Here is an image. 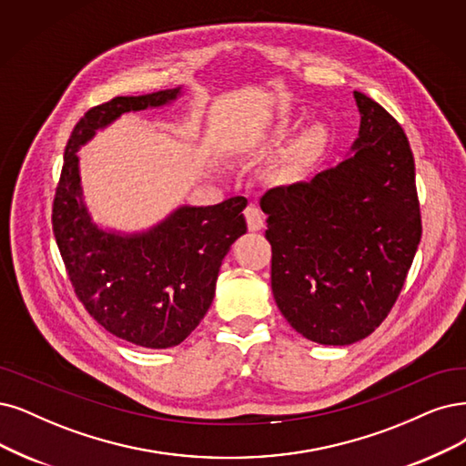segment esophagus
Masks as SVG:
<instances>
[{
  "label": "esophagus",
  "instance_id": "esophagus-1",
  "mask_svg": "<svg viewBox=\"0 0 466 466\" xmlns=\"http://www.w3.org/2000/svg\"><path fill=\"white\" fill-rule=\"evenodd\" d=\"M244 215H246V220H248V228H249L251 232H257V230L263 228L265 217H263V213H261L259 209H257L255 205H248Z\"/></svg>",
  "mask_w": 466,
  "mask_h": 466
}]
</instances>
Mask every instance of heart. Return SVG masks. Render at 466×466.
I'll list each match as a JSON object with an SVG mask.
<instances>
[{
	"instance_id": "heart-1",
	"label": "heart",
	"mask_w": 466,
	"mask_h": 466,
	"mask_svg": "<svg viewBox=\"0 0 466 466\" xmlns=\"http://www.w3.org/2000/svg\"><path fill=\"white\" fill-rule=\"evenodd\" d=\"M326 142V130L324 127L320 125H315V127H309L298 142V155L303 159L307 157H313V155L319 153V149L324 146Z\"/></svg>"
}]
</instances>
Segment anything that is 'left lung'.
I'll return each mask as SVG.
<instances>
[{"label":"left lung","instance_id":"1","mask_svg":"<svg viewBox=\"0 0 466 466\" xmlns=\"http://www.w3.org/2000/svg\"><path fill=\"white\" fill-rule=\"evenodd\" d=\"M353 96V155L261 198L272 296L291 329L322 346H350L382 324L422 234L407 136L380 103Z\"/></svg>","mask_w":466,"mask_h":466}]
</instances>
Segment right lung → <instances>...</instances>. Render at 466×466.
<instances>
[{
    "label": "right lung",
    "mask_w": 466,
    "mask_h": 466,
    "mask_svg": "<svg viewBox=\"0 0 466 466\" xmlns=\"http://www.w3.org/2000/svg\"><path fill=\"white\" fill-rule=\"evenodd\" d=\"M178 94L118 96L86 111L66 142L51 211L59 253L86 311L113 336L151 350L178 346L205 317L224 255L248 232V199L186 205L142 234L107 232L84 205L76 151L123 113L161 107Z\"/></svg>",
    "instance_id": "right-lung-1"
}]
</instances>
